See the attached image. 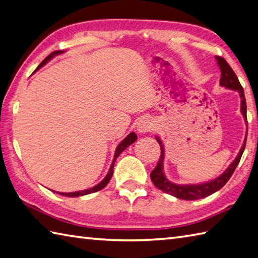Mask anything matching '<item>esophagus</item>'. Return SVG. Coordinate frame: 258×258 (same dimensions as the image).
I'll return each instance as SVG.
<instances>
[{"instance_id": "1", "label": "esophagus", "mask_w": 258, "mask_h": 258, "mask_svg": "<svg viewBox=\"0 0 258 258\" xmlns=\"http://www.w3.org/2000/svg\"><path fill=\"white\" fill-rule=\"evenodd\" d=\"M153 128H154V124H153V120L150 118H142L138 123L139 133L145 134L147 132H151Z\"/></svg>"}]
</instances>
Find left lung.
Returning a JSON list of instances; mask_svg holds the SVG:
<instances>
[{
	"mask_svg": "<svg viewBox=\"0 0 258 258\" xmlns=\"http://www.w3.org/2000/svg\"><path fill=\"white\" fill-rule=\"evenodd\" d=\"M216 59L222 73L220 84L221 86L226 87V89L238 92V94L240 96V112L243 114L245 122L247 123V116H246V101H245L243 87L240 85L236 74H235V72L232 70V68L229 67V64L225 61V59L221 56H216ZM156 141L160 143V146H161V156H160V160H158L156 167L153 169L151 173L152 182L157 188L163 190L164 193L173 195L175 197H177V199L185 200V201L204 199V197L210 196L211 194L215 193V191H217L218 189H221L223 186L228 182V179L231 178L235 168H236V166L238 165L246 145V139H245L244 144L242 146V149H240L236 158H235L231 165L227 167L226 171L222 175H220L218 177H216L215 179L210 180V182H206V183H202V184L178 185V184H174L172 182H169V180L165 177V175H164L163 162H164V155H165V153H164L163 143L157 136H156Z\"/></svg>",
	"mask_w": 258,
	"mask_h": 258,
	"instance_id": "obj_1",
	"label": "left lung"
}]
</instances>
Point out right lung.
Returning a JSON list of instances; mask_svg holds the SVG:
<instances>
[{"instance_id": "right-lung-1", "label": "right lung", "mask_w": 258, "mask_h": 258, "mask_svg": "<svg viewBox=\"0 0 258 258\" xmlns=\"http://www.w3.org/2000/svg\"><path fill=\"white\" fill-rule=\"evenodd\" d=\"M61 53H63V51H55V52L51 53L50 55H48V56L44 59V61H43L40 65H38V67L36 68V70H35V71L40 70L42 67H44V65H45L48 61H50V59H51L53 56H55V55H57V54H61ZM136 140H138V135H136L135 133H131V134H128L127 136H126V138H125L122 142H120V143L118 144V146L116 147V151H115L114 160H113V162H112V165H111V167H109V171H108L107 175H106L105 177H104V179L102 180L101 183H98L97 185H95L94 187H92V188H87V189H84V190L73 191V193H58V194L64 195V196H68V197H78V196H83V195H87V194H91V193H95V191H97V190H101V189H103V188L105 187V186L107 185V183L109 182V179L112 178L114 164H115V161H116V158L119 156L120 153H122L125 149H127V147H128L131 144H133Z\"/></svg>"}]
</instances>
